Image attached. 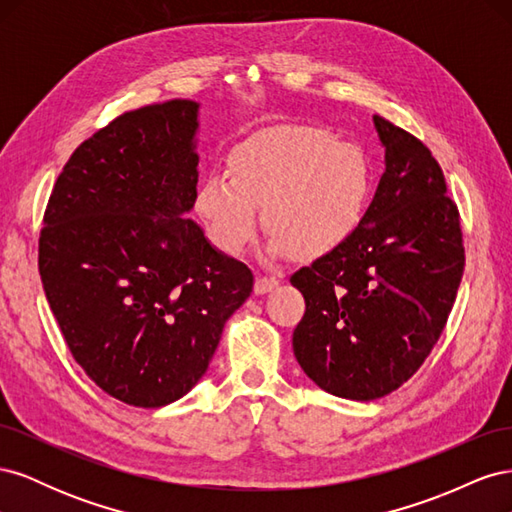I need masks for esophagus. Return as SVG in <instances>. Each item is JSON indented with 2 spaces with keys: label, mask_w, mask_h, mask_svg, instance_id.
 Returning <instances> with one entry per match:
<instances>
[{
  "label": "esophagus",
  "mask_w": 512,
  "mask_h": 512,
  "mask_svg": "<svg viewBox=\"0 0 512 512\" xmlns=\"http://www.w3.org/2000/svg\"><path fill=\"white\" fill-rule=\"evenodd\" d=\"M277 282H280V280H277V277L275 275H258L256 277V292H267V290H271Z\"/></svg>",
  "instance_id": "obj_1"
}]
</instances>
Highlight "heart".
I'll use <instances>...</instances> for the list:
<instances>
[{
    "instance_id": "b5f03b06",
    "label": "heart",
    "mask_w": 512,
    "mask_h": 512,
    "mask_svg": "<svg viewBox=\"0 0 512 512\" xmlns=\"http://www.w3.org/2000/svg\"><path fill=\"white\" fill-rule=\"evenodd\" d=\"M230 179L211 175L196 196L213 243L239 254L256 237L258 209L273 232L271 252L318 256L346 241L369 198L367 160L329 132L284 126L260 132L228 158Z\"/></svg>"
}]
</instances>
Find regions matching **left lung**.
<instances>
[{
    "mask_svg": "<svg viewBox=\"0 0 512 512\" xmlns=\"http://www.w3.org/2000/svg\"><path fill=\"white\" fill-rule=\"evenodd\" d=\"M384 175L363 220L290 275L305 314L292 348L322 391L371 401L408 382L440 339L466 254L455 200L427 145L374 115Z\"/></svg>",
    "mask_w": 512,
    "mask_h": 512,
    "instance_id": "left-lung-1",
    "label": "left lung"
}]
</instances>
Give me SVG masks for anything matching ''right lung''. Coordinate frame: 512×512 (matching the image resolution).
Wrapping results in <instances>:
<instances>
[{
    "label": "right lung",
    "instance_id": "obj_1",
    "mask_svg": "<svg viewBox=\"0 0 512 512\" xmlns=\"http://www.w3.org/2000/svg\"><path fill=\"white\" fill-rule=\"evenodd\" d=\"M198 104L128 111L74 149L44 211L38 269L55 320L104 393L160 408L203 378L254 275L185 218Z\"/></svg>",
    "mask_w": 512,
    "mask_h": 512
}]
</instances>
